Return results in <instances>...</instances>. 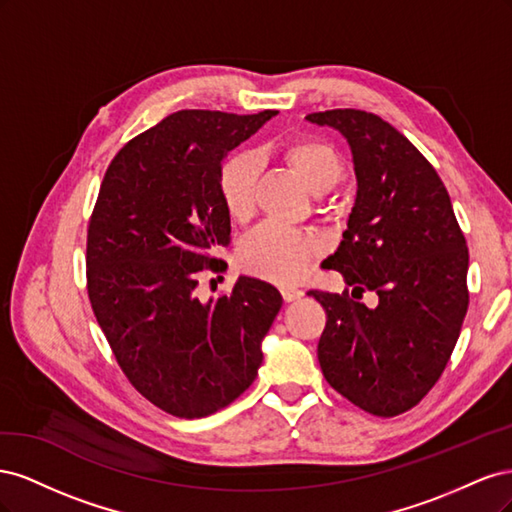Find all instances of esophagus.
Wrapping results in <instances>:
<instances>
[{"mask_svg":"<svg viewBox=\"0 0 512 512\" xmlns=\"http://www.w3.org/2000/svg\"><path fill=\"white\" fill-rule=\"evenodd\" d=\"M282 297H284L286 303H292V301H297V299L303 297V290H299V288H282Z\"/></svg>","mask_w":512,"mask_h":512,"instance_id":"esophagus-1","label":"esophagus"}]
</instances>
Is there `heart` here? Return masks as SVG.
Instances as JSON below:
<instances>
[{"instance_id": "heart-1", "label": "heart", "mask_w": 512, "mask_h": 512, "mask_svg": "<svg viewBox=\"0 0 512 512\" xmlns=\"http://www.w3.org/2000/svg\"><path fill=\"white\" fill-rule=\"evenodd\" d=\"M286 162L297 170L314 192H327L342 183L346 164L333 145L316 136H294L284 143ZM260 158L254 151H239L218 170V194L232 220H247L254 213ZM320 245L312 235L282 224L267 222L247 235L239 247V262L273 284H294L312 267Z\"/></svg>"}]
</instances>
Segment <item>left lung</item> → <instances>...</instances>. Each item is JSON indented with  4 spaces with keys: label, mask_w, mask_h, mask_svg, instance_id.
Listing matches in <instances>:
<instances>
[{
    "label": "left lung",
    "mask_w": 512,
    "mask_h": 512,
    "mask_svg": "<svg viewBox=\"0 0 512 512\" xmlns=\"http://www.w3.org/2000/svg\"><path fill=\"white\" fill-rule=\"evenodd\" d=\"M342 132L359 181L348 230L327 265L352 297L309 290L327 312L318 342L322 374L376 416L414 408L442 376L468 312V245L440 175L408 138L359 108L309 113Z\"/></svg>",
    "instance_id": "left-lung-1"
}]
</instances>
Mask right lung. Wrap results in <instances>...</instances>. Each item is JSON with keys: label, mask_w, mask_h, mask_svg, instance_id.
Segmentation results:
<instances>
[{"label": "right lung", "mask_w": 512, "mask_h": 512, "mask_svg": "<svg viewBox=\"0 0 512 512\" xmlns=\"http://www.w3.org/2000/svg\"><path fill=\"white\" fill-rule=\"evenodd\" d=\"M277 111H179L134 136L108 164L87 228V294L123 374L160 410L200 418L250 389L262 337L282 307L275 286L241 275L198 299L230 243L218 170Z\"/></svg>", "instance_id": "obj_1"}]
</instances>
